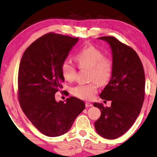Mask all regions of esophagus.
<instances>
[{
    "label": "esophagus",
    "instance_id": "1",
    "mask_svg": "<svg viewBox=\"0 0 157 157\" xmlns=\"http://www.w3.org/2000/svg\"><path fill=\"white\" fill-rule=\"evenodd\" d=\"M92 106H93V104H91L90 102H86V107H92Z\"/></svg>",
    "mask_w": 157,
    "mask_h": 157
}]
</instances>
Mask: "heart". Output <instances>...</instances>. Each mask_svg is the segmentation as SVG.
Here are the masks:
<instances>
[{
  "mask_svg": "<svg viewBox=\"0 0 157 157\" xmlns=\"http://www.w3.org/2000/svg\"><path fill=\"white\" fill-rule=\"evenodd\" d=\"M75 59L80 68L90 69L89 78L96 82L78 84L72 88L71 93L83 100H91L97 92V83L103 86L110 81L113 73V62L109 57H104L103 52L93 45L81 48ZM61 71L65 80L71 81L76 76V69L71 60L65 59L61 64Z\"/></svg>",
  "mask_w": 157,
  "mask_h": 157,
  "instance_id": "heart-1",
  "label": "heart"
}]
</instances>
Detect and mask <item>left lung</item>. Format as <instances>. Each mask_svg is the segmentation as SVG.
Instances as JSON below:
<instances>
[{"label":"left lung","mask_w":157,"mask_h":157,"mask_svg":"<svg viewBox=\"0 0 157 157\" xmlns=\"http://www.w3.org/2000/svg\"><path fill=\"white\" fill-rule=\"evenodd\" d=\"M109 45L112 50V78L100 97L111 100L109 107L94 102L101 111L95 122L98 133L104 138L113 140L124 135L133 125L143 107L145 76L143 64L132 48L112 36L98 38Z\"/></svg>","instance_id":"obj_1"}]
</instances>
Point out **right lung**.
<instances>
[{
    "instance_id": "add662e5",
    "label": "right lung",
    "mask_w": 157,
    "mask_h": 157,
    "mask_svg": "<svg viewBox=\"0 0 157 157\" xmlns=\"http://www.w3.org/2000/svg\"><path fill=\"white\" fill-rule=\"evenodd\" d=\"M72 38L49 33L29 46L21 57L18 71V99L21 108L43 134L57 137L69 131L85 109L83 101L70 97L57 102L55 95L64 78L61 64L78 42Z\"/></svg>"
}]
</instances>
